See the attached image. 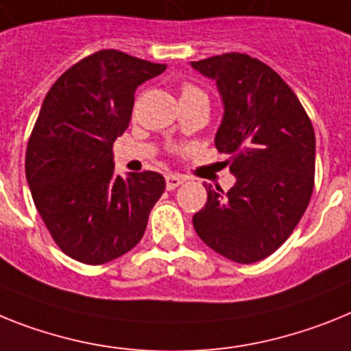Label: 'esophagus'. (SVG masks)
<instances>
[{
  "label": "esophagus",
  "instance_id": "esophagus-1",
  "mask_svg": "<svg viewBox=\"0 0 351 351\" xmlns=\"http://www.w3.org/2000/svg\"><path fill=\"white\" fill-rule=\"evenodd\" d=\"M182 182H184V176H180V175H167L166 176V187L169 191L176 189V187H178Z\"/></svg>",
  "mask_w": 351,
  "mask_h": 351
}]
</instances>
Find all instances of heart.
<instances>
[{
    "label": "heart",
    "mask_w": 351,
    "mask_h": 351,
    "mask_svg": "<svg viewBox=\"0 0 351 351\" xmlns=\"http://www.w3.org/2000/svg\"><path fill=\"white\" fill-rule=\"evenodd\" d=\"M196 98H207L205 93H203L199 87L193 84H185L182 87V94H180V101H185V99H196Z\"/></svg>",
    "instance_id": "obj_1"
}]
</instances>
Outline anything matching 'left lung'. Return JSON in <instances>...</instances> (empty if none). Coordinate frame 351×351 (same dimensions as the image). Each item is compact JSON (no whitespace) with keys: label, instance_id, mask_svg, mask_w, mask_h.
<instances>
[{"label":"left lung","instance_id":"1","mask_svg":"<svg viewBox=\"0 0 351 351\" xmlns=\"http://www.w3.org/2000/svg\"><path fill=\"white\" fill-rule=\"evenodd\" d=\"M216 80L223 119L216 148L235 176L228 193L210 184L207 203L193 216L203 243L223 257L252 264L287 241L311 202L316 137L289 85L264 62L223 53L191 62Z\"/></svg>","mask_w":351,"mask_h":351}]
</instances>
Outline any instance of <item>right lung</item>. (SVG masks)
Segmentation results:
<instances>
[{
    "label": "right lung",
    "instance_id": "obj_1",
    "mask_svg": "<svg viewBox=\"0 0 351 351\" xmlns=\"http://www.w3.org/2000/svg\"><path fill=\"white\" fill-rule=\"evenodd\" d=\"M166 64L101 49L58 78L44 98L26 148V180L62 252L98 266L130 252L166 180L144 171L121 178L112 146L128 128L134 94Z\"/></svg>",
    "mask_w": 351,
    "mask_h": 351
}]
</instances>
